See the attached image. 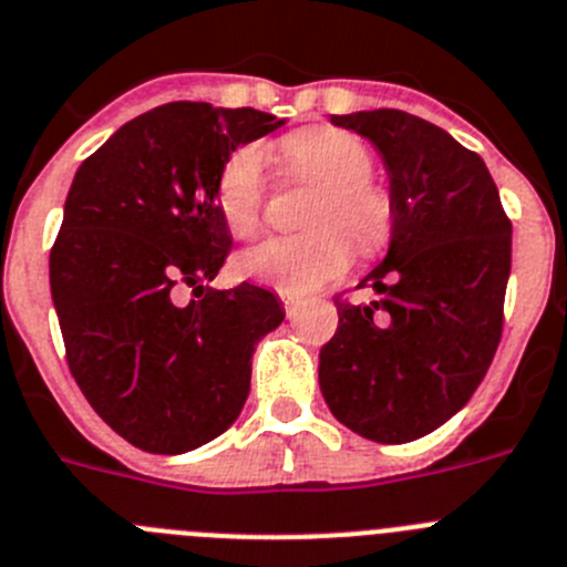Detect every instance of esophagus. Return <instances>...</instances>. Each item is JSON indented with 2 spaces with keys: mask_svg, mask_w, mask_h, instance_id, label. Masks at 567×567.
Returning <instances> with one entry per match:
<instances>
[{
  "mask_svg": "<svg viewBox=\"0 0 567 567\" xmlns=\"http://www.w3.org/2000/svg\"><path fill=\"white\" fill-rule=\"evenodd\" d=\"M282 305H285V313H288V319H293L296 316V310H299V296H293V293H282Z\"/></svg>",
  "mask_w": 567,
  "mask_h": 567,
  "instance_id": "obj_1",
  "label": "esophagus"
}]
</instances>
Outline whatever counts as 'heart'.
<instances>
[{
	"label": "heart",
	"instance_id": "1",
	"mask_svg": "<svg viewBox=\"0 0 567 567\" xmlns=\"http://www.w3.org/2000/svg\"><path fill=\"white\" fill-rule=\"evenodd\" d=\"M290 172L319 183L308 208V234L268 239L239 259V271L279 293H310L347 271L355 251L372 257L390 243L395 206L372 181V155L359 137L333 126H308L282 141ZM217 208L237 237H257L265 220V150H234L217 175Z\"/></svg>",
	"mask_w": 567,
	"mask_h": 567
}]
</instances>
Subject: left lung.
Wrapping results in <instances>:
<instances>
[{
    "label": "left lung",
    "mask_w": 567,
    "mask_h": 567,
    "mask_svg": "<svg viewBox=\"0 0 567 567\" xmlns=\"http://www.w3.org/2000/svg\"><path fill=\"white\" fill-rule=\"evenodd\" d=\"M384 157L395 206L390 251L361 279L372 302H341L319 353L336 421L375 443L430 435L481 386L512 271V220L477 152L401 110L333 115Z\"/></svg>",
    "instance_id": "obj_1"
}]
</instances>
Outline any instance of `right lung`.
<instances>
[{
  "label": "right lung",
  "instance_id": "right-lung-1",
  "mask_svg": "<svg viewBox=\"0 0 567 567\" xmlns=\"http://www.w3.org/2000/svg\"><path fill=\"white\" fill-rule=\"evenodd\" d=\"M285 121L175 101L121 126L79 166L50 251L75 384L132 446L181 455L237 421L251 355L285 310L271 290L208 288L231 248L217 175ZM192 287L195 300L176 302Z\"/></svg>",
  "mask_w": 567,
  "mask_h": 567
}]
</instances>
